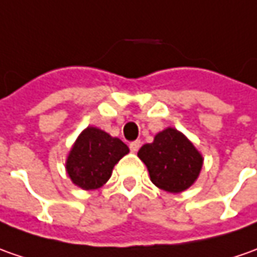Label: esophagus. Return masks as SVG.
<instances>
[{"instance_id":"obj_1","label":"esophagus","mask_w":257,"mask_h":257,"mask_svg":"<svg viewBox=\"0 0 257 257\" xmlns=\"http://www.w3.org/2000/svg\"><path fill=\"white\" fill-rule=\"evenodd\" d=\"M139 148H141V141H134V142H131V145H129V149L132 152H138Z\"/></svg>"}]
</instances>
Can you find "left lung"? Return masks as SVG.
<instances>
[{
    "instance_id": "obj_1",
    "label": "left lung",
    "mask_w": 257,
    "mask_h": 257,
    "mask_svg": "<svg viewBox=\"0 0 257 257\" xmlns=\"http://www.w3.org/2000/svg\"><path fill=\"white\" fill-rule=\"evenodd\" d=\"M152 183L169 193H180L194 183L202 167V156L177 129L167 128L138 152Z\"/></svg>"
}]
</instances>
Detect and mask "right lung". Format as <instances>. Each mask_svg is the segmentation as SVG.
Masks as SVG:
<instances>
[{
  "label": "right lung",
  "instance_id": "1",
  "mask_svg": "<svg viewBox=\"0 0 257 257\" xmlns=\"http://www.w3.org/2000/svg\"><path fill=\"white\" fill-rule=\"evenodd\" d=\"M128 152V146L121 139L90 126L81 132L71 148L66 169L76 186L95 190L105 184L114 166Z\"/></svg>",
  "mask_w": 257,
  "mask_h": 257
}]
</instances>
